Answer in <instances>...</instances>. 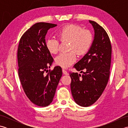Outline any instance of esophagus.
<instances>
[{"instance_id": "34e87169", "label": "esophagus", "mask_w": 128, "mask_h": 128, "mask_svg": "<svg viewBox=\"0 0 128 128\" xmlns=\"http://www.w3.org/2000/svg\"><path fill=\"white\" fill-rule=\"evenodd\" d=\"M62 72H63V74H64V75H69L68 72L67 71H66V70L62 69Z\"/></svg>"}]
</instances>
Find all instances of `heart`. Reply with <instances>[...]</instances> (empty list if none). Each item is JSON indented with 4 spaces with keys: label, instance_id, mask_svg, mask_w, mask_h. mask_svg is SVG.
<instances>
[{
    "label": "heart",
    "instance_id": "b5f03b06",
    "mask_svg": "<svg viewBox=\"0 0 128 128\" xmlns=\"http://www.w3.org/2000/svg\"><path fill=\"white\" fill-rule=\"evenodd\" d=\"M56 35L60 42H69L68 53L60 54L55 59L56 65L66 68L76 60V53L84 56L88 52L93 42V34L88 30H83L81 26L70 24L62 27L57 31ZM46 47L50 54L58 52L59 42L58 40L50 38L46 40Z\"/></svg>",
    "mask_w": 128,
    "mask_h": 128
}]
</instances>
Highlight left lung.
<instances>
[{"mask_svg":"<svg viewBox=\"0 0 128 128\" xmlns=\"http://www.w3.org/2000/svg\"><path fill=\"white\" fill-rule=\"evenodd\" d=\"M94 30V40L88 52L74 66L78 72H70L72 94L75 102L88 107L101 96L109 80L112 46L107 32L102 26L89 20ZM82 70L86 72H83Z\"/></svg>","mask_w":128,"mask_h":128,"instance_id":"obj_1","label":"left lung"}]
</instances>
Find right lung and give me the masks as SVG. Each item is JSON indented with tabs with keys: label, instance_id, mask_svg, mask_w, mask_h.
Listing matches in <instances>:
<instances>
[{
	"label": "right lung",
	"instance_id": "1",
	"mask_svg": "<svg viewBox=\"0 0 128 128\" xmlns=\"http://www.w3.org/2000/svg\"><path fill=\"white\" fill-rule=\"evenodd\" d=\"M56 26L47 22L34 24L21 36L18 46V74L21 84L28 99L40 107H46L53 101L62 76L60 66L48 70L53 59L46 49L45 36L49 29Z\"/></svg>",
	"mask_w": 128,
	"mask_h": 128
}]
</instances>
